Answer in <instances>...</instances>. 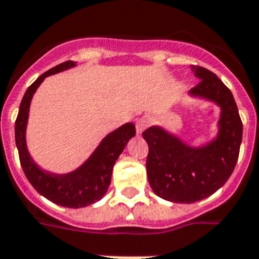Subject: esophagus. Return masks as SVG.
<instances>
[{
  "label": "esophagus",
  "instance_id": "34e87169",
  "mask_svg": "<svg viewBox=\"0 0 259 259\" xmlns=\"http://www.w3.org/2000/svg\"><path fill=\"white\" fill-rule=\"evenodd\" d=\"M150 118L149 117H141L137 120V132L138 134H142L145 131L146 128L150 125Z\"/></svg>",
  "mask_w": 259,
  "mask_h": 259
}]
</instances>
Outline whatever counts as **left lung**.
I'll list each match as a JSON object with an SVG mask.
<instances>
[{
    "mask_svg": "<svg viewBox=\"0 0 259 259\" xmlns=\"http://www.w3.org/2000/svg\"><path fill=\"white\" fill-rule=\"evenodd\" d=\"M191 69L199 83L190 95L221 109L214 139L194 147L158 125L142 134L149 145L146 169L150 187L159 198L175 203L201 201L223 187L238 162L243 135L238 106L228 87L206 68L192 65Z\"/></svg>",
    "mask_w": 259,
    "mask_h": 259,
    "instance_id": "1",
    "label": "left lung"
}]
</instances>
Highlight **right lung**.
Instances as JSON below:
<instances>
[{"label": "right lung", "instance_id": "1", "mask_svg": "<svg viewBox=\"0 0 259 259\" xmlns=\"http://www.w3.org/2000/svg\"><path fill=\"white\" fill-rule=\"evenodd\" d=\"M76 67L75 61H65L57 67L49 69L40 75L32 84L27 89L23 97L15 122V139H16L19 158L21 168L24 170L26 178L31 183V186L39 192L46 199L57 203L64 207H84L91 203L98 202L106 194L114 162L121 154L128 141L135 137V125L132 122H127L113 132L108 134L101 141L98 147L93 151V154L85 159L84 162L72 170L69 174L56 175L48 170L40 169L35 161L31 158L27 149L26 130L28 122V113L32 95L36 89L45 80V77L67 71L69 68Z\"/></svg>", "mask_w": 259, "mask_h": 259}]
</instances>
